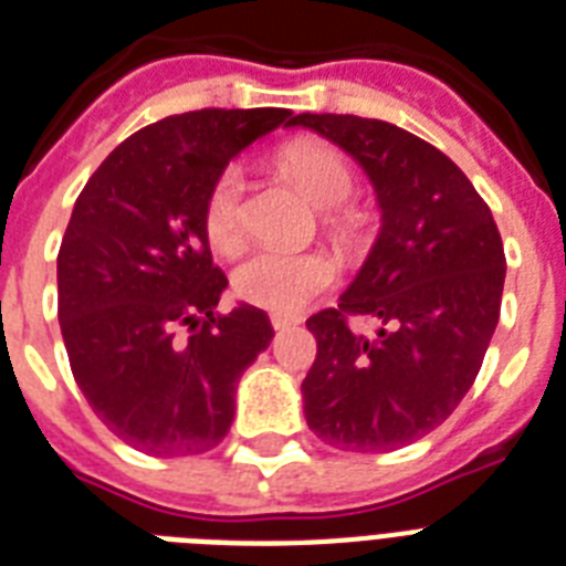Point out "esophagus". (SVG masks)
I'll list each match as a JSON object with an SVG mask.
<instances>
[{"label":"esophagus","instance_id":"1","mask_svg":"<svg viewBox=\"0 0 566 566\" xmlns=\"http://www.w3.org/2000/svg\"><path fill=\"white\" fill-rule=\"evenodd\" d=\"M270 323H273V328H291V326H300L302 319L287 317V314H273V317H270Z\"/></svg>","mask_w":566,"mask_h":566}]
</instances>
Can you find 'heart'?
Segmentation results:
<instances>
[{
	"mask_svg": "<svg viewBox=\"0 0 566 566\" xmlns=\"http://www.w3.org/2000/svg\"><path fill=\"white\" fill-rule=\"evenodd\" d=\"M279 167L300 185L317 208L326 213V229L340 247H355L364 238V217L353 208H340L355 193V170L346 155L326 140L300 137L279 149ZM243 172L226 170L211 181L202 199V231L213 252L231 255L247 240V205ZM335 261L323 252H282L258 249L234 270L238 300L273 314H300L314 296L335 284Z\"/></svg>",
	"mask_w": 566,
	"mask_h": 566,
	"instance_id": "obj_1",
	"label": "heart"
}]
</instances>
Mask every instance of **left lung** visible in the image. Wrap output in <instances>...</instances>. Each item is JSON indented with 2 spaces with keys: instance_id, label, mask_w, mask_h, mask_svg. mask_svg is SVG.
<instances>
[{
  "instance_id": "1",
  "label": "left lung",
  "mask_w": 566,
  "mask_h": 566,
  "mask_svg": "<svg viewBox=\"0 0 566 566\" xmlns=\"http://www.w3.org/2000/svg\"><path fill=\"white\" fill-rule=\"evenodd\" d=\"M370 176L381 229L337 302L308 317L311 431L346 452H390L438 429L482 370L500 323L505 252L491 208L447 155L385 119L300 114ZM349 316L382 323L358 336Z\"/></svg>"
}]
</instances>
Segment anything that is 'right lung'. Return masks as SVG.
<instances>
[{
  "mask_svg": "<svg viewBox=\"0 0 566 566\" xmlns=\"http://www.w3.org/2000/svg\"><path fill=\"white\" fill-rule=\"evenodd\" d=\"M287 108H202L123 140L75 199L57 252V319L75 385L105 426L146 455H199L234 420V390L273 340L240 302L202 231V199L240 149Z\"/></svg>",
  "mask_w": 566,
  "mask_h": 566,
  "instance_id": "add662e5",
  "label": "right lung"
}]
</instances>
